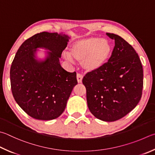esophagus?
Here are the masks:
<instances>
[{"label": "esophagus", "instance_id": "1", "mask_svg": "<svg viewBox=\"0 0 155 155\" xmlns=\"http://www.w3.org/2000/svg\"><path fill=\"white\" fill-rule=\"evenodd\" d=\"M83 75L81 74H77V81L78 83H82V80H83Z\"/></svg>", "mask_w": 155, "mask_h": 155}]
</instances>
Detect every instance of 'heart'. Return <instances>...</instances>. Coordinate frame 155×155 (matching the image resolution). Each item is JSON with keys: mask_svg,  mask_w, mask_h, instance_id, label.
Masks as SVG:
<instances>
[{"mask_svg": "<svg viewBox=\"0 0 155 155\" xmlns=\"http://www.w3.org/2000/svg\"><path fill=\"white\" fill-rule=\"evenodd\" d=\"M112 51V47L108 40L92 36L74 42L70 46L69 55L81 62L85 71L91 72L105 65Z\"/></svg>", "mask_w": 155, "mask_h": 155, "instance_id": "heart-1", "label": "heart"}]
</instances>
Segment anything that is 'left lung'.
I'll list each match as a JSON object with an SVG mask.
<instances>
[{"label":"left lung","instance_id":"1","mask_svg":"<svg viewBox=\"0 0 155 155\" xmlns=\"http://www.w3.org/2000/svg\"><path fill=\"white\" fill-rule=\"evenodd\" d=\"M106 35L114 40L110 58L100 70L87 73L83 83L90 112L98 119L112 122L125 117L140 102L143 68L131 45L119 35Z\"/></svg>","mask_w":155,"mask_h":155}]
</instances>
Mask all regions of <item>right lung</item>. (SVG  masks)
I'll return each instance as SVG.
<instances>
[{
  "instance_id": "right-lung-1",
  "label": "right lung",
  "mask_w": 155,
  "mask_h": 155,
  "mask_svg": "<svg viewBox=\"0 0 155 155\" xmlns=\"http://www.w3.org/2000/svg\"><path fill=\"white\" fill-rule=\"evenodd\" d=\"M70 37L65 34L43 32L19 47L10 69L11 91L23 110L34 119H55L63 113L74 87L76 72L66 71L60 63ZM50 51L45 60L36 59V50Z\"/></svg>"
}]
</instances>
